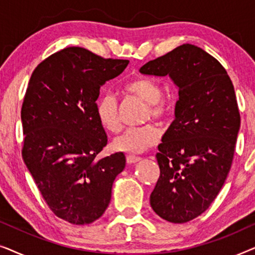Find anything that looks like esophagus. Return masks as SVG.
Here are the masks:
<instances>
[{
    "label": "esophagus",
    "mask_w": 255,
    "mask_h": 255,
    "mask_svg": "<svg viewBox=\"0 0 255 255\" xmlns=\"http://www.w3.org/2000/svg\"><path fill=\"white\" fill-rule=\"evenodd\" d=\"M140 158H139V156H135V155H128L127 156V161H128V163H135V162H138V161H140Z\"/></svg>",
    "instance_id": "34e87169"
}]
</instances>
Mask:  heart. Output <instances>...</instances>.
I'll list each match as a JSON object with an SVG mask.
<instances>
[{
  "instance_id": "b5f03b06",
  "label": "heart",
  "mask_w": 255,
  "mask_h": 255,
  "mask_svg": "<svg viewBox=\"0 0 255 255\" xmlns=\"http://www.w3.org/2000/svg\"><path fill=\"white\" fill-rule=\"evenodd\" d=\"M125 93L131 94L147 103L146 118L163 121L169 115L170 108L166 100L162 99V89L158 83L148 79H135L123 86ZM96 117L104 130L117 132L121 128L118 116V103L113 94L102 95L96 103ZM160 132L153 124L142 127L128 128L113 141V147L118 152L138 154L154 146L159 141Z\"/></svg>"
}]
</instances>
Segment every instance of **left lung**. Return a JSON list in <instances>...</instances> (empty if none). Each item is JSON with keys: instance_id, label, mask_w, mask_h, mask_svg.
I'll return each instance as SVG.
<instances>
[{"instance_id": "obj_1", "label": "left lung", "mask_w": 255, "mask_h": 255, "mask_svg": "<svg viewBox=\"0 0 255 255\" xmlns=\"http://www.w3.org/2000/svg\"><path fill=\"white\" fill-rule=\"evenodd\" d=\"M139 72L168 75L179 90L175 120L155 155L160 176L149 203L167 222H189L210 207L231 168L240 128L235 88L219 61L191 44Z\"/></svg>"}]
</instances>
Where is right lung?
<instances>
[{"mask_svg":"<svg viewBox=\"0 0 255 255\" xmlns=\"http://www.w3.org/2000/svg\"><path fill=\"white\" fill-rule=\"evenodd\" d=\"M128 65L67 47L31 75L20 113L23 160L51 210L71 224H90L104 214L125 168L122 152L96 160L108 141L96 101L101 87Z\"/></svg>","mask_w":255,"mask_h":255,"instance_id":"obj_1","label":"right lung"}]
</instances>
